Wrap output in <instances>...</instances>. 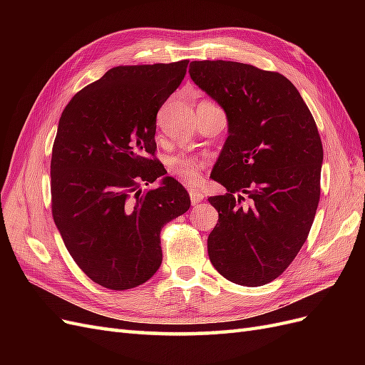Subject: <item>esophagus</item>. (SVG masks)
<instances>
[{
  "label": "esophagus",
  "mask_w": 365,
  "mask_h": 365,
  "mask_svg": "<svg viewBox=\"0 0 365 365\" xmlns=\"http://www.w3.org/2000/svg\"><path fill=\"white\" fill-rule=\"evenodd\" d=\"M202 200H204V195H202L200 190H190V201H192V205L200 204Z\"/></svg>",
  "instance_id": "34e87169"
}]
</instances>
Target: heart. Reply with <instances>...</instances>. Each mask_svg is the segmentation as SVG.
<instances>
[{
  "label": "heart",
  "mask_w": 365,
  "mask_h": 365,
  "mask_svg": "<svg viewBox=\"0 0 365 365\" xmlns=\"http://www.w3.org/2000/svg\"><path fill=\"white\" fill-rule=\"evenodd\" d=\"M201 163L184 153H178L168 160V172L185 185H196L200 182Z\"/></svg>",
  "instance_id": "obj_1"
}]
</instances>
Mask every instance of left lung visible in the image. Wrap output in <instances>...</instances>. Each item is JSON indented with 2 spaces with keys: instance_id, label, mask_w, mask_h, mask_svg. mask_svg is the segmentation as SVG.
Listing matches in <instances>:
<instances>
[{
  "instance_id": "obj_1",
  "label": "left lung",
  "mask_w": 365,
  "mask_h": 365,
  "mask_svg": "<svg viewBox=\"0 0 365 365\" xmlns=\"http://www.w3.org/2000/svg\"><path fill=\"white\" fill-rule=\"evenodd\" d=\"M189 73L228 120L213 169L227 193L208 197L219 213L210 262L236 284H267L295 259L317 213L323 145L315 120L280 73L231 61H193Z\"/></svg>"
}]
</instances>
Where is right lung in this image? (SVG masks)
I'll return each instance as SVG.
<instances>
[{"instance_id": "obj_1", "label": "right lung", "mask_w": 365, "mask_h": 365, "mask_svg": "<svg viewBox=\"0 0 365 365\" xmlns=\"http://www.w3.org/2000/svg\"><path fill=\"white\" fill-rule=\"evenodd\" d=\"M187 63L120 65L65 106L51 153V213L65 247L88 277L125 291L148 282L163 260L161 228L190 208L184 187L153 158L157 114Z\"/></svg>"}]
</instances>
